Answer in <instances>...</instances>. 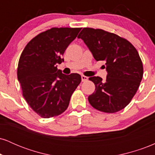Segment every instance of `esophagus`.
Masks as SVG:
<instances>
[{
	"mask_svg": "<svg viewBox=\"0 0 155 155\" xmlns=\"http://www.w3.org/2000/svg\"><path fill=\"white\" fill-rule=\"evenodd\" d=\"M87 79H88V77L87 76H81V81H87Z\"/></svg>",
	"mask_w": 155,
	"mask_h": 155,
	"instance_id": "esophagus-1",
	"label": "esophagus"
}]
</instances>
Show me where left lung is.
I'll return each instance as SVG.
<instances>
[{"instance_id": "8db88e82", "label": "left lung", "mask_w": 155, "mask_h": 155, "mask_svg": "<svg viewBox=\"0 0 155 155\" xmlns=\"http://www.w3.org/2000/svg\"><path fill=\"white\" fill-rule=\"evenodd\" d=\"M78 38L86 44L96 61L106 62L108 72L105 81L99 76L89 78L95 86L89 103L105 113L123 109L136 95L143 77L138 51L127 39L102 29L84 28Z\"/></svg>"}]
</instances>
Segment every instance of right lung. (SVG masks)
<instances>
[{"label": "right lung", "instance_id": "obj_1", "mask_svg": "<svg viewBox=\"0 0 155 155\" xmlns=\"http://www.w3.org/2000/svg\"><path fill=\"white\" fill-rule=\"evenodd\" d=\"M81 28H52L31 39L23 49L17 79L28 105L42 118L57 117L68 107L71 97L81 83L79 74L65 75L57 64Z\"/></svg>", "mask_w": 155, "mask_h": 155}]
</instances>
